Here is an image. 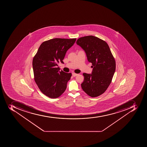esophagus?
<instances>
[{"mask_svg": "<svg viewBox=\"0 0 147 147\" xmlns=\"http://www.w3.org/2000/svg\"><path fill=\"white\" fill-rule=\"evenodd\" d=\"M78 75V74H75V73H72V75H73L74 77L76 76L77 75Z\"/></svg>", "mask_w": 147, "mask_h": 147, "instance_id": "34e87169", "label": "esophagus"}]
</instances>
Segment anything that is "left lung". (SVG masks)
Wrapping results in <instances>:
<instances>
[{
  "label": "left lung",
  "mask_w": 147,
  "mask_h": 147,
  "mask_svg": "<svg viewBox=\"0 0 147 147\" xmlns=\"http://www.w3.org/2000/svg\"><path fill=\"white\" fill-rule=\"evenodd\" d=\"M92 65L91 74L83 73V90L91 97H97L107 90L115 71L116 63L108 44L95 36L81 37L76 42Z\"/></svg>",
  "instance_id": "1"
}]
</instances>
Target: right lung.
<instances>
[{
  "label": "right lung",
  "instance_id": "obj_1",
  "mask_svg": "<svg viewBox=\"0 0 147 147\" xmlns=\"http://www.w3.org/2000/svg\"><path fill=\"white\" fill-rule=\"evenodd\" d=\"M76 38H55L41 44L32 60L35 82L45 96L57 98L65 91L71 73L60 71L58 63L63 61L67 50Z\"/></svg>",
  "mask_w": 147,
  "mask_h": 147
}]
</instances>
